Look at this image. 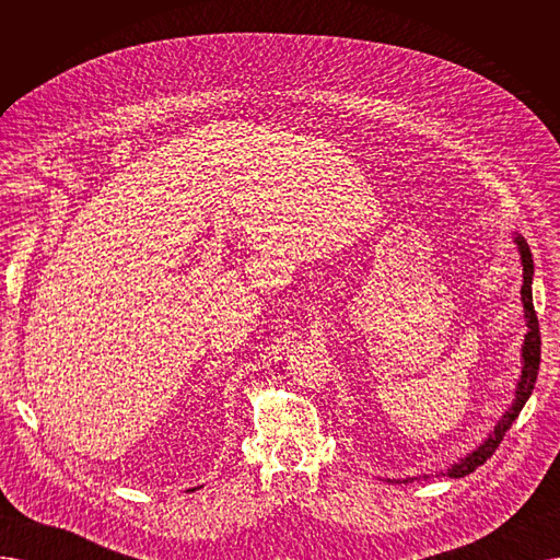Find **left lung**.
<instances>
[{"instance_id":"obj_1","label":"left lung","mask_w":560,"mask_h":560,"mask_svg":"<svg viewBox=\"0 0 560 560\" xmlns=\"http://www.w3.org/2000/svg\"><path fill=\"white\" fill-rule=\"evenodd\" d=\"M513 243L517 245L520 252V260H522V306H524V325H526V334H524V342H522V372L517 378V388H515V399L509 406L506 413L499 418V422L494 424V429L488 433V438L483 443L469 452L467 456L458 458L456 463H452L447 467V472H440L443 477L450 479H460L469 472H475L479 465H483L494 450L502 443L506 431L511 429V424L517 420L520 410L524 408L526 399L532 397L534 386H536V376H538V368H540V329H538V317L534 311V292H532V283H534V258H532V249H528L526 241L522 238L520 233L513 235ZM418 479V477H416ZM427 479V475H424ZM401 481V479H397ZM404 481H413V479H404Z\"/></svg>"}]
</instances>
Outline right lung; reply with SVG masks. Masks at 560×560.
Listing matches in <instances>:
<instances>
[{
  "label": "right lung",
  "mask_w": 560,
  "mask_h": 560,
  "mask_svg": "<svg viewBox=\"0 0 560 560\" xmlns=\"http://www.w3.org/2000/svg\"><path fill=\"white\" fill-rule=\"evenodd\" d=\"M192 490H195V488H192Z\"/></svg>",
  "instance_id": "1"
}]
</instances>
